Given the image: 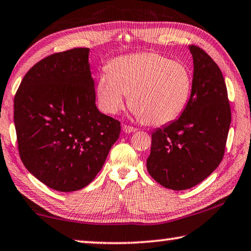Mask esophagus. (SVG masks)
I'll return each mask as SVG.
<instances>
[{"mask_svg": "<svg viewBox=\"0 0 251 251\" xmlns=\"http://www.w3.org/2000/svg\"><path fill=\"white\" fill-rule=\"evenodd\" d=\"M123 130H124L125 133H134V132H136V128H135V127H133V126H129V125H126V124H124L123 125Z\"/></svg>", "mask_w": 251, "mask_h": 251, "instance_id": "34e87169", "label": "esophagus"}]
</instances>
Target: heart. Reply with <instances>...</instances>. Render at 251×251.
Returning a JSON list of instances; mask_svg holds the SVG:
<instances>
[{"label": "heart", "mask_w": 251, "mask_h": 251, "mask_svg": "<svg viewBox=\"0 0 251 251\" xmlns=\"http://www.w3.org/2000/svg\"><path fill=\"white\" fill-rule=\"evenodd\" d=\"M192 88L188 67L156 52H142L116 58L108 73L99 75L98 104L107 114L130 104L138 116L150 125H165L176 121L185 109Z\"/></svg>", "instance_id": "heart-1"}]
</instances>
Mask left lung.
<instances>
[{
  "label": "left lung",
  "mask_w": 251,
  "mask_h": 251,
  "mask_svg": "<svg viewBox=\"0 0 251 251\" xmlns=\"http://www.w3.org/2000/svg\"><path fill=\"white\" fill-rule=\"evenodd\" d=\"M192 90L176 121L152 133L147 171L171 190H186L208 177L226 151L231 109L225 78L213 59L192 45Z\"/></svg>",
  "instance_id": "left-lung-1"
}]
</instances>
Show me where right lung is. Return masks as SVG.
<instances>
[{
    "label": "right lung",
    "instance_id": "right-lung-1",
    "mask_svg": "<svg viewBox=\"0 0 251 251\" xmlns=\"http://www.w3.org/2000/svg\"><path fill=\"white\" fill-rule=\"evenodd\" d=\"M88 48L48 55L23 77L14 97L19 154L49 188L88 185L118 140L121 122L97 109Z\"/></svg>",
    "mask_w": 251,
    "mask_h": 251
}]
</instances>
